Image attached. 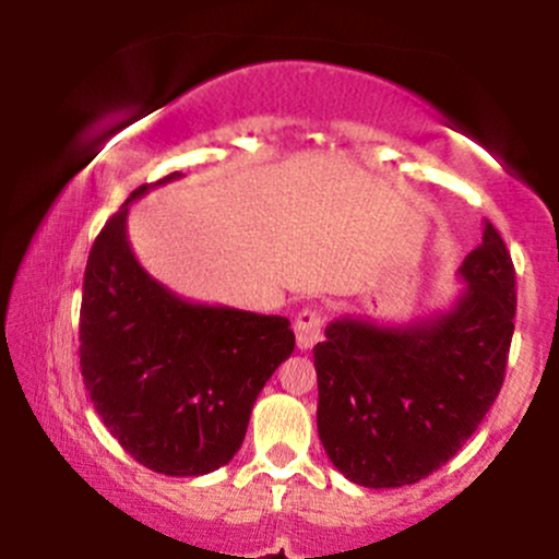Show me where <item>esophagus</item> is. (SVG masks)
Instances as JSON below:
<instances>
[{"label": "esophagus", "instance_id": "34e87169", "mask_svg": "<svg viewBox=\"0 0 559 559\" xmlns=\"http://www.w3.org/2000/svg\"><path fill=\"white\" fill-rule=\"evenodd\" d=\"M294 331H297L299 349H312L320 342V331H323V316L318 310H301L294 320Z\"/></svg>", "mask_w": 559, "mask_h": 559}]
</instances>
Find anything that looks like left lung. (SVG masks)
Listing matches in <instances>:
<instances>
[{"instance_id":"obj_1","label":"left lung","mask_w":559,"mask_h":559,"mask_svg":"<svg viewBox=\"0 0 559 559\" xmlns=\"http://www.w3.org/2000/svg\"><path fill=\"white\" fill-rule=\"evenodd\" d=\"M449 312L409 325L338 318L316 349L318 433L352 484H418L463 449L497 400L515 331V267L499 230L460 265Z\"/></svg>"}]
</instances>
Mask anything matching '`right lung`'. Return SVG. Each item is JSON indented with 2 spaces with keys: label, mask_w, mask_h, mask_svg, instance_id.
<instances>
[{
  "label": "right lung",
  "mask_w": 559,
  "mask_h": 559,
  "mask_svg": "<svg viewBox=\"0 0 559 559\" xmlns=\"http://www.w3.org/2000/svg\"><path fill=\"white\" fill-rule=\"evenodd\" d=\"M126 199L88 252L81 299V376L96 415L136 463L204 476L239 452L254 400L294 352L281 316L194 305L133 258Z\"/></svg>",
  "instance_id": "add662e5"
}]
</instances>
